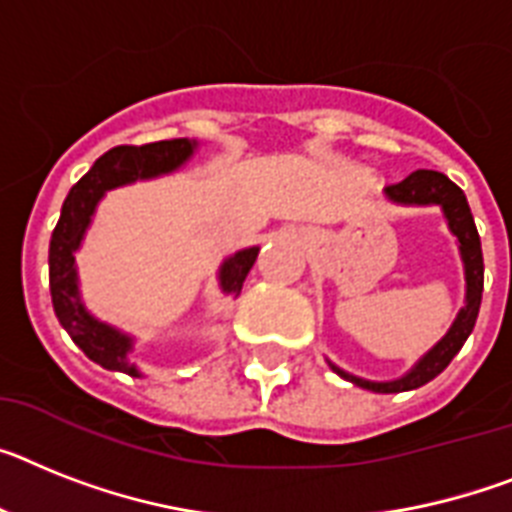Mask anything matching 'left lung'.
I'll return each mask as SVG.
<instances>
[{"label":"left lung","mask_w":512,"mask_h":512,"mask_svg":"<svg viewBox=\"0 0 512 512\" xmlns=\"http://www.w3.org/2000/svg\"><path fill=\"white\" fill-rule=\"evenodd\" d=\"M385 197L395 205H406V208H422V205H437L442 210V216L448 221L450 234L458 242V252H461L463 263V278H466V296H463V307L458 309L453 325L448 333L427 351V354L406 372V375L395 377V380L375 382L356 377L346 369L336 367L333 362L330 369L343 380L354 382L359 388L372 390V393H406V390H416L427 385L429 380H435L442 369L453 362V356L461 351L466 338L471 336V330L479 317V304H482L484 291V257H482V242H479V231H476L474 216L468 208V200L458 184H453L440 171L419 169L409 174L403 182L390 184L385 187Z\"/></svg>","instance_id":"8db88e82"}]
</instances>
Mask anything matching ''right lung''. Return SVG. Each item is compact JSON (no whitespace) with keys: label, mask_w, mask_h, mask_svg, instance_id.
Returning a JSON list of instances; mask_svg holds the SVG:
<instances>
[{"label":"right lung","mask_w":512,"mask_h":512,"mask_svg":"<svg viewBox=\"0 0 512 512\" xmlns=\"http://www.w3.org/2000/svg\"><path fill=\"white\" fill-rule=\"evenodd\" d=\"M197 145L200 143L190 137L148 145H119V148L103 153L64 200L62 216H59L49 244L51 302H54V312H57L62 328L70 333L72 341L83 349L90 362L101 364L103 369L143 377L137 364L130 362L135 336L119 330L117 325L98 320L83 304L75 252L83 247L85 234H88L98 203L106 192L124 187V184L174 174L195 156ZM257 252L260 247H247L223 260L218 268V289L223 294L239 296L244 278L255 265Z\"/></svg>","instance_id":"obj_1"}]
</instances>
